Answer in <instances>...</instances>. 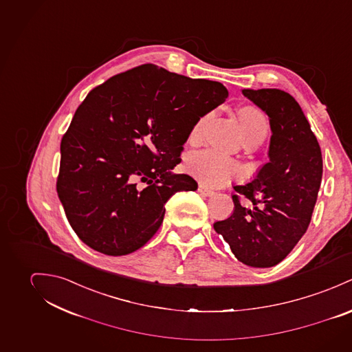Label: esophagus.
<instances>
[{"instance_id":"obj_1","label":"esophagus","mask_w":352,"mask_h":352,"mask_svg":"<svg viewBox=\"0 0 352 352\" xmlns=\"http://www.w3.org/2000/svg\"><path fill=\"white\" fill-rule=\"evenodd\" d=\"M198 193L206 195V197H212V195H214V192H213V190H210L209 188H206V186H204V185H199V186H198Z\"/></svg>"}]
</instances>
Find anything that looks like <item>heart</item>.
I'll list each match as a JSON object with an SVG mask.
<instances>
[{
	"label": "heart",
	"mask_w": 352,
	"mask_h": 352,
	"mask_svg": "<svg viewBox=\"0 0 352 352\" xmlns=\"http://www.w3.org/2000/svg\"><path fill=\"white\" fill-rule=\"evenodd\" d=\"M240 128L244 139L258 133L267 131V121L265 115L256 109L255 107H243L237 112ZM204 118L195 124L192 132V138H197L201 132ZM186 167L189 173L197 178L201 184L217 188L228 184L234 177L240 174V166L231 157L216 151V150H204L195 153L188 157Z\"/></svg>",
	"instance_id": "heart-1"
}]
</instances>
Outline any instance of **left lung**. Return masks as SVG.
Masks as SVG:
<instances>
[{
	"label": "left lung",
	"mask_w": 352,
	"mask_h": 352,
	"mask_svg": "<svg viewBox=\"0 0 352 352\" xmlns=\"http://www.w3.org/2000/svg\"><path fill=\"white\" fill-rule=\"evenodd\" d=\"M243 96L261 108L272 129L269 162L251 182L234 190V213L213 224L237 261L251 267H273L294 248L311 223L322 177L318 142L298 102L279 89H243Z\"/></svg>",
	"instance_id": "obj_1"
}]
</instances>
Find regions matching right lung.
I'll return each instance as SVG.
<instances>
[{"label": "right lung", "instance_id": "add662e5", "mask_svg": "<svg viewBox=\"0 0 352 352\" xmlns=\"http://www.w3.org/2000/svg\"><path fill=\"white\" fill-rule=\"evenodd\" d=\"M228 97L216 80L142 65L93 89L60 143L56 182L79 239L105 255L143 247L159 230L164 204L197 182L174 174L198 120ZM147 182L143 190L135 182Z\"/></svg>", "mask_w": 352, "mask_h": 352}]
</instances>
